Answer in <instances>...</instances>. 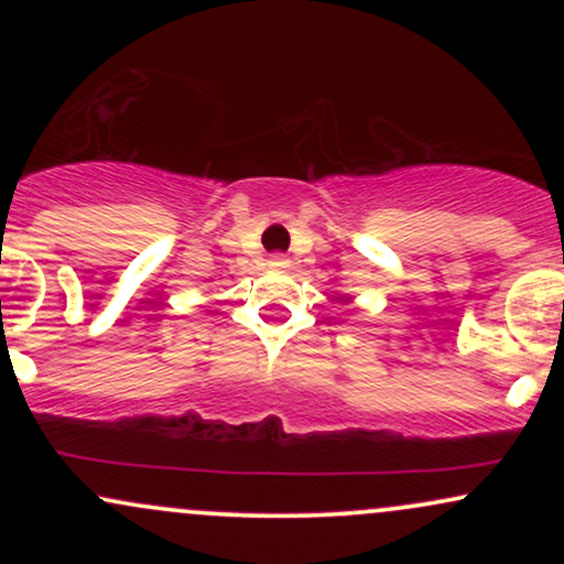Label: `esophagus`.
<instances>
[{
  "instance_id": "esophagus-1",
  "label": "esophagus",
  "mask_w": 564,
  "mask_h": 564,
  "mask_svg": "<svg viewBox=\"0 0 564 564\" xmlns=\"http://www.w3.org/2000/svg\"><path fill=\"white\" fill-rule=\"evenodd\" d=\"M268 264H270V268H273V270H286V268H289V260H286V257H283V254H273V257H270V260H268Z\"/></svg>"
}]
</instances>
